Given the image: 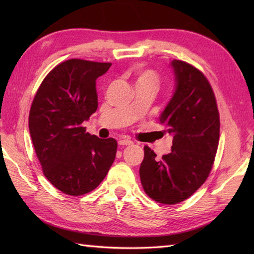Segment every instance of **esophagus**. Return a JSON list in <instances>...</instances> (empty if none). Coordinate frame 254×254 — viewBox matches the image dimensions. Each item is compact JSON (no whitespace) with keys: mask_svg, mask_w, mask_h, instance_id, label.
I'll return each instance as SVG.
<instances>
[{"mask_svg":"<svg viewBox=\"0 0 254 254\" xmlns=\"http://www.w3.org/2000/svg\"><path fill=\"white\" fill-rule=\"evenodd\" d=\"M118 143H119V145H126V146H128V145H132L133 144V142L131 141V139L126 138V137L119 139Z\"/></svg>","mask_w":254,"mask_h":254,"instance_id":"1","label":"esophagus"}]
</instances>
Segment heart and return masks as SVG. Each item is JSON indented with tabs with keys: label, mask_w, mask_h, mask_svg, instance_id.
Listing matches in <instances>:
<instances>
[{
	"label": "heart",
	"mask_w": 254,
	"mask_h": 254,
	"mask_svg": "<svg viewBox=\"0 0 254 254\" xmlns=\"http://www.w3.org/2000/svg\"><path fill=\"white\" fill-rule=\"evenodd\" d=\"M159 82L158 74L153 69L139 68L135 73V86H150L157 89Z\"/></svg>",
	"instance_id": "obj_1"
}]
</instances>
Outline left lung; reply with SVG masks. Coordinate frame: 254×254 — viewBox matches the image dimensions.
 I'll use <instances>...</instances> for the list:
<instances>
[{
    "instance_id": "8db88e82",
    "label": "left lung",
    "mask_w": 254,
    "mask_h": 254,
    "mask_svg": "<svg viewBox=\"0 0 254 254\" xmlns=\"http://www.w3.org/2000/svg\"><path fill=\"white\" fill-rule=\"evenodd\" d=\"M176 88L159 117L164 132L172 135L171 153L156 159L144 147L139 177L145 193L161 204L190 197L207 179L219 142V113L212 86L191 64L171 61Z\"/></svg>"
}]
</instances>
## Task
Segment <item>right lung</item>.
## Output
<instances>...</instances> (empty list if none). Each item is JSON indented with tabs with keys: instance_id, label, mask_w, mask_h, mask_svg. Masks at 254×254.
Instances as JSON below:
<instances>
[{
	"instance_id": "right-lung-1",
	"label": "right lung",
	"mask_w": 254,
	"mask_h": 254,
	"mask_svg": "<svg viewBox=\"0 0 254 254\" xmlns=\"http://www.w3.org/2000/svg\"><path fill=\"white\" fill-rule=\"evenodd\" d=\"M111 63L71 59L42 80L29 112V133L46 178L58 190L77 196L105 179L117 153L115 138L86 132L97 110L96 79Z\"/></svg>"
}]
</instances>
